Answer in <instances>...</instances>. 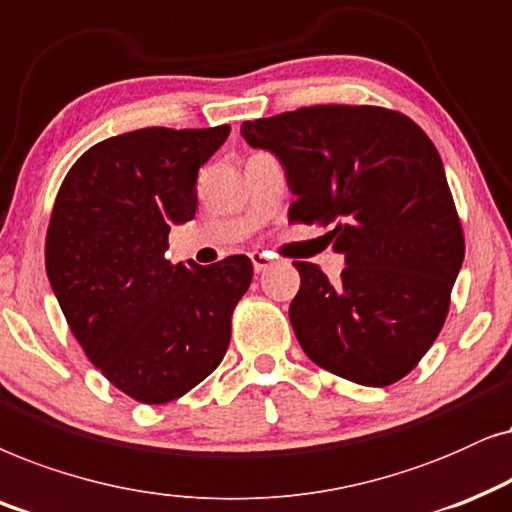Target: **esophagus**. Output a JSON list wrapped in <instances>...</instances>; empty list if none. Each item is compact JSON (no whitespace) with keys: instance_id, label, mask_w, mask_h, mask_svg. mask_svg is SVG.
I'll return each mask as SVG.
<instances>
[{"instance_id":"obj_1","label":"esophagus","mask_w":512,"mask_h":512,"mask_svg":"<svg viewBox=\"0 0 512 512\" xmlns=\"http://www.w3.org/2000/svg\"><path fill=\"white\" fill-rule=\"evenodd\" d=\"M250 260H252V269H255V274H262V271H267L271 267L274 257H271L269 252H250Z\"/></svg>"}]
</instances>
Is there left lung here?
<instances>
[{
	"instance_id": "obj_1",
	"label": "left lung",
	"mask_w": 512,
	"mask_h": 512,
	"mask_svg": "<svg viewBox=\"0 0 512 512\" xmlns=\"http://www.w3.org/2000/svg\"><path fill=\"white\" fill-rule=\"evenodd\" d=\"M250 147L283 163L290 222L332 227L342 278L295 262L292 330L323 370L363 386L410 374L440 335L459 276L463 229L431 138L405 114L313 105L245 121Z\"/></svg>"
}]
</instances>
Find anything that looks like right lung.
Segmentation results:
<instances>
[{
	"mask_svg": "<svg viewBox=\"0 0 512 512\" xmlns=\"http://www.w3.org/2000/svg\"><path fill=\"white\" fill-rule=\"evenodd\" d=\"M231 128H140L93 145L58 189L46 274L72 335L109 384L177 400L222 363L252 281L245 255L166 260L170 224L196 213V175Z\"/></svg>",
	"mask_w": 512,
	"mask_h": 512,
	"instance_id": "1",
	"label": "right lung"
}]
</instances>
